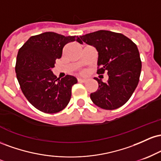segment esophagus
Masks as SVG:
<instances>
[{
  "label": "esophagus",
  "mask_w": 161,
  "mask_h": 161,
  "mask_svg": "<svg viewBox=\"0 0 161 161\" xmlns=\"http://www.w3.org/2000/svg\"><path fill=\"white\" fill-rule=\"evenodd\" d=\"M86 79H82V78H78V82H86Z\"/></svg>",
  "instance_id": "1"
}]
</instances>
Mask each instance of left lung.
<instances>
[{
  "label": "left lung",
  "mask_w": 161,
  "mask_h": 161,
  "mask_svg": "<svg viewBox=\"0 0 161 161\" xmlns=\"http://www.w3.org/2000/svg\"><path fill=\"white\" fill-rule=\"evenodd\" d=\"M82 42L98 52L97 74L106 72L108 80L95 78L98 88L90 95L99 108L115 110L128 101L139 81L142 61L137 46L124 35L99 30L80 36Z\"/></svg>",
  "instance_id": "obj_1"
}]
</instances>
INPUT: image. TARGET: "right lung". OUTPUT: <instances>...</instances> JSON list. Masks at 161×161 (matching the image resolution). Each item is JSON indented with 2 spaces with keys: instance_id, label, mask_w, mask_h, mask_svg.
<instances>
[{
  "instance_id": "right-lung-1",
  "label": "right lung",
  "mask_w": 161,
  "mask_h": 161,
  "mask_svg": "<svg viewBox=\"0 0 161 161\" xmlns=\"http://www.w3.org/2000/svg\"><path fill=\"white\" fill-rule=\"evenodd\" d=\"M75 41L82 43L78 36L47 32L30 37L18 51L16 78L23 95L40 111L55 114L69 104L76 78L66 75L60 79L51 69L61 57L64 46Z\"/></svg>"
}]
</instances>
